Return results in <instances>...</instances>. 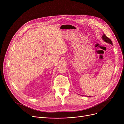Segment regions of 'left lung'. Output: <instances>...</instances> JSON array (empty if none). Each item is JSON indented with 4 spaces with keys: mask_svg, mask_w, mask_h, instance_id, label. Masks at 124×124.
I'll return each mask as SVG.
<instances>
[{
    "mask_svg": "<svg viewBox=\"0 0 124 124\" xmlns=\"http://www.w3.org/2000/svg\"><path fill=\"white\" fill-rule=\"evenodd\" d=\"M102 39L104 40V41H105L106 42H107V43H109V44H111V45H113V43H112V41L110 40L109 38H108V37H107L106 36V35L105 34H104L102 35Z\"/></svg>",
    "mask_w": 124,
    "mask_h": 124,
    "instance_id": "1",
    "label": "left lung"
}]
</instances>
